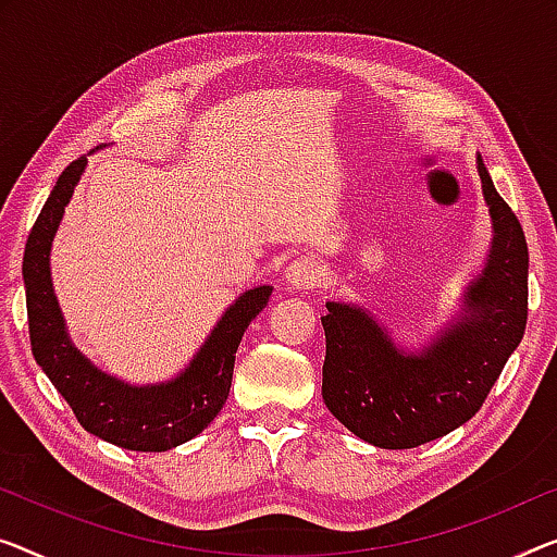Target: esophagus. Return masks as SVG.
Returning <instances> with one entry per match:
<instances>
[{
    "instance_id": "1",
    "label": "esophagus",
    "mask_w": 557,
    "mask_h": 557,
    "mask_svg": "<svg viewBox=\"0 0 557 557\" xmlns=\"http://www.w3.org/2000/svg\"><path fill=\"white\" fill-rule=\"evenodd\" d=\"M322 280H325V270H322V264L310 255L297 257V260L289 262L285 270V282L293 289L318 287L322 285Z\"/></svg>"
}]
</instances>
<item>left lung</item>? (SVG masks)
I'll return each mask as SVG.
<instances>
[{
    "label": "left lung",
    "mask_w": 557,
    "mask_h": 557,
    "mask_svg": "<svg viewBox=\"0 0 557 557\" xmlns=\"http://www.w3.org/2000/svg\"><path fill=\"white\" fill-rule=\"evenodd\" d=\"M493 250L465 293V314L420 355L400 352L360 307L327 302L322 397L364 443L408 450L460 428L483 408L528 322V243L478 157Z\"/></svg>",
    "instance_id": "1"
}]
</instances>
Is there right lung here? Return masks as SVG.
I'll return each instance as SVG.
<instances>
[{"label":"right lung","mask_w":557,"mask_h":557,"mask_svg":"<svg viewBox=\"0 0 557 557\" xmlns=\"http://www.w3.org/2000/svg\"><path fill=\"white\" fill-rule=\"evenodd\" d=\"M85 164L87 157H77L60 174L24 247L22 277L32 355L87 433L127 450L162 453L193 440L218 418L230 395L239 339L268 305L272 287L247 289L222 314L189 368L170 383L135 387L104 375L66 337L49 277V247Z\"/></svg>","instance_id":"1"}]
</instances>
